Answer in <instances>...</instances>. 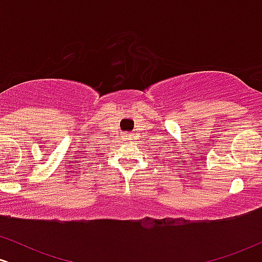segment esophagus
<instances>
[{
  "label": "esophagus",
  "instance_id": "obj_1",
  "mask_svg": "<svg viewBox=\"0 0 262 262\" xmlns=\"http://www.w3.org/2000/svg\"><path fill=\"white\" fill-rule=\"evenodd\" d=\"M125 139H127V140H130V139H132L130 135H127V137H125Z\"/></svg>",
  "mask_w": 262,
  "mask_h": 262
}]
</instances>
